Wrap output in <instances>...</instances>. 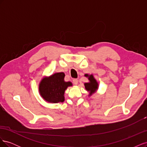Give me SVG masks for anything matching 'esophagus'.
I'll return each instance as SVG.
<instances>
[{"label": "esophagus", "mask_w": 147, "mask_h": 147, "mask_svg": "<svg viewBox=\"0 0 147 147\" xmlns=\"http://www.w3.org/2000/svg\"><path fill=\"white\" fill-rule=\"evenodd\" d=\"M73 83H74V84H75V85H77V84L78 83V80L77 79H74L73 80Z\"/></svg>", "instance_id": "1"}]
</instances>
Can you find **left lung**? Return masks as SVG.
Wrapping results in <instances>:
<instances>
[{"mask_svg": "<svg viewBox=\"0 0 147 147\" xmlns=\"http://www.w3.org/2000/svg\"><path fill=\"white\" fill-rule=\"evenodd\" d=\"M84 76L88 78L89 80V82L84 83V87H85L86 90L89 92V96H92L93 94L97 91L99 88V84L96 81V80L94 78L93 75H88L85 74Z\"/></svg>", "mask_w": 147, "mask_h": 147, "instance_id": "obj_1", "label": "left lung"}]
</instances>
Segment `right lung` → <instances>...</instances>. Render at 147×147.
I'll return each instance as SVG.
<instances>
[{
    "instance_id": "1",
    "label": "right lung",
    "mask_w": 147,
    "mask_h": 147,
    "mask_svg": "<svg viewBox=\"0 0 147 147\" xmlns=\"http://www.w3.org/2000/svg\"><path fill=\"white\" fill-rule=\"evenodd\" d=\"M64 77L63 72H58L41 80L38 85L39 93L46 102L55 104L64 101L65 91L72 86L70 82L64 81Z\"/></svg>"
}]
</instances>
